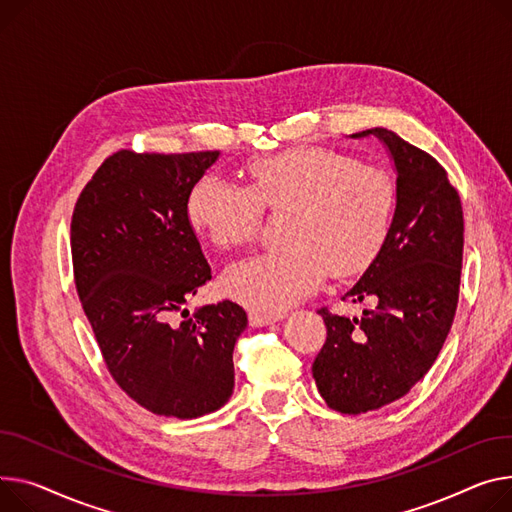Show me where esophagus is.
Listing matches in <instances>:
<instances>
[{
  "label": "esophagus",
  "instance_id": "34e87169",
  "mask_svg": "<svg viewBox=\"0 0 512 512\" xmlns=\"http://www.w3.org/2000/svg\"><path fill=\"white\" fill-rule=\"evenodd\" d=\"M286 315L284 313H263V311H251L249 313V321L253 327H261V325H274L278 321H282Z\"/></svg>",
  "mask_w": 512,
  "mask_h": 512
}]
</instances>
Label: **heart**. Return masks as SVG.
I'll use <instances>...</instances> for the list:
<instances>
[{
  "mask_svg": "<svg viewBox=\"0 0 512 512\" xmlns=\"http://www.w3.org/2000/svg\"><path fill=\"white\" fill-rule=\"evenodd\" d=\"M397 208L389 170L331 148H294L249 166V185L201 177L189 193L191 224L220 249L249 245L269 212H286L284 243L232 263L222 276L230 298L257 311H282L325 280L364 271L381 253Z\"/></svg>",
  "mask_w": 512,
  "mask_h": 512,
  "instance_id": "b5f03b06",
  "label": "heart"
}]
</instances>
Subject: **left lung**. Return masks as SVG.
<instances>
[{
  "label": "left lung",
  "mask_w": 512,
  "mask_h": 512,
  "mask_svg": "<svg viewBox=\"0 0 512 512\" xmlns=\"http://www.w3.org/2000/svg\"><path fill=\"white\" fill-rule=\"evenodd\" d=\"M397 168V208L387 241L344 296L368 300L360 319L319 315L327 339L313 362L325 403L364 414L403 397L432 368L451 331L461 284L463 208L447 170L428 152L374 127Z\"/></svg>",
  "instance_id": "obj_1"
}]
</instances>
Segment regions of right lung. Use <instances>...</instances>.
Masks as SVG:
<instances>
[{"instance_id": "right-lung-1", "label": "right lung", "mask_w": 512, "mask_h": 512, "mask_svg": "<svg viewBox=\"0 0 512 512\" xmlns=\"http://www.w3.org/2000/svg\"><path fill=\"white\" fill-rule=\"evenodd\" d=\"M218 154L119 150L98 166L72 216L74 282L102 360L156 416L199 418L220 410L234 389L245 309L232 300L191 317L183 309L212 280L187 199Z\"/></svg>"}]
</instances>
